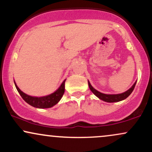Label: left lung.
Returning a JSON list of instances; mask_svg holds the SVG:
<instances>
[{
    "instance_id": "left-lung-1",
    "label": "left lung",
    "mask_w": 152,
    "mask_h": 152,
    "mask_svg": "<svg viewBox=\"0 0 152 152\" xmlns=\"http://www.w3.org/2000/svg\"><path fill=\"white\" fill-rule=\"evenodd\" d=\"M136 83H137V81L135 82L134 84L131 88H129L127 91L123 92V93L117 94H106L102 93V92H99V91H97V90H95V89L91 85L90 82L88 81L89 87H90V90L92 91V93H93L94 95L97 96L99 99H100L102 100L104 102H119V101H122V100H124V99H125L126 98L129 97L130 94H131L132 92H133L134 89L135 87V85H136Z\"/></svg>"
}]
</instances>
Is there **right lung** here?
<instances>
[{"label": "right lung", "instance_id": "obj_1", "mask_svg": "<svg viewBox=\"0 0 152 152\" xmlns=\"http://www.w3.org/2000/svg\"><path fill=\"white\" fill-rule=\"evenodd\" d=\"M65 80H65L62 82L60 87H59L55 92L49 94V95L44 96V97H32V96L28 95V94H25L24 92H23L22 91L20 90L15 82H14V83H15V87L16 89H17L18 92H19V94H20V96L22 97L23 99H24L28 104L34 107L44 109L52 107H53L54 105L56 104L61 99L62 95H63L64 92H65Z\"/></svg>", "mask_w": 152, "mask_h": 152}]
</instances>
